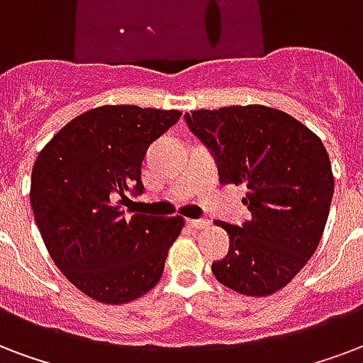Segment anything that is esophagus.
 <instances>
[{"instance_id":"34e87169","label":"esophagus","mask_w":363,"mask_h":363,"mask_svg":"<svg viewBox=\"0 0 363 363\" xmlns=\"http://www.w3.org/2000/svg\"><path fill=\"white\" fill-rule=\"evenodd\" d=\"M188 225L192 226V228H207V226H209V220H206V218H190Z\"/></svg>"}]
</instances>
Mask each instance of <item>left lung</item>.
Segmentation results:
<instances>
[{
  "label": "left lung",
  "instance_id": "1",
  "mask_svg": "<svg viewBox=\"0 0 363 363\" xmlns=\"http://www.w3.org/2000/svg\"><path fill=\"white\" fill-rule=\"evenodd\" d=\"M184 120L215 157L220 184L247 186L251 218L217 223L230 247L211 264L215 278L251 297L276 293L322 240L335 188L325 146L293 116L261 104L194 110Z\"/></svg>",
  "mask_w": 363,
  "mask_h": 363
}]
</instances>
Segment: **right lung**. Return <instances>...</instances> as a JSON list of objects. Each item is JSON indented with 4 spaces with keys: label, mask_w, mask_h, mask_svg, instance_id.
<instances>
[{
    "label": "right lung",
    "mask_w": 363,
    "mask_h": 363,
    "mask_svg": "<svg viewBox=\"0 0 363 363\" xmlns=\"http://www.w3.org/2000/svg\"><path fill=\"white\" fill-rule=\"evenodd\" d=\"M179 110L99 106L66 123L40 152L30 201L49 255L87 297L123 304L156 286L182 217H152L123 206L143 194L148 146Z\"/></svg>",
    "instance_id": "obj_1"
}]
</instances>
